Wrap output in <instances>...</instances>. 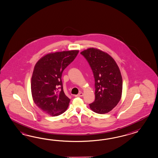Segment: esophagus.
<instances>
[{
    "instance_id": "obj_1",
    "label": "esophagus",
    "mask_w": 158,
    "mask_h": 158,
    "mask_svg": "<svg viewBox=\"0 0 158 158\" xmlns=\"http://www.w3.org/2000/svg\"><path fill=\"white\" fill-rule=\"evenodd\" d=\"M83 93H80L79 94H77V95H75V97H83Z\"/></svg>"
}]
</instances>
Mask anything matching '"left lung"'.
Here are the masks:
<instances>
[{"instance_id":"1","label":"left lung","mask_w":158,"mask_h":158,"mask_svg":"<svg viewBox=\"0 0 158 158\" xmlns=\"http://www.w3.org/2000/svg\"><path fill=\"white\" fill-rule=\"evenodd\" d=\"M90 64L95 78L94 102L91 110L98 114L111 111L119 102L123 91V79L118 65L111 56L97 48L81 52Z\"/></svg>"}]
</instances>
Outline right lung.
<instances>
[{
  "label": "right lung",
  "mask_w": 158,
  "mask_h": 158,
  "mask_svg": "<svg viewBox=\"0 0 158 158\" xmlns=\"http://www.w3.org/2000/svg\"><path fill=\"white\" fill-rule=\"evenodd\" d=\"M78 52V50L51 52L43 56L34 66L31 80L32 98L36 106L48 115H60L68 108L70 99L64 94L61 77Z\"/></svg>",
  "instance_id": "add662e5"
}]
</instances>
